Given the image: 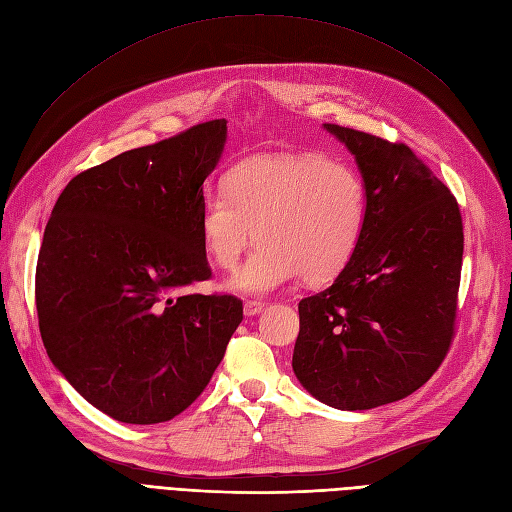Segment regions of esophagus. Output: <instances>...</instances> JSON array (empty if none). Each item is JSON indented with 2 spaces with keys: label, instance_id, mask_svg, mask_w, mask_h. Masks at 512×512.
<instances>
[{
  "label": "esophagus",
  "instance_id": "1",
  "mask_svg": "<svg viewBox=\"0 0 512 512\" xmlns=\"http://www.w3.org/2000/svg\"><path fill=\"white\" fill-rule=\"evenodd\" d=\"M262 309H265V303L262 301H245V305H243V312H245V316H256V314H260Z\"/></svg>",
  "mask_w": 512,
  "mask_h": 512
}]
</instances>
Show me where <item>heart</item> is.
<instances>
[{
	"instance_id": "b5f03b06",
	"label": "heart",
	"mask_w": 512,
	"mask_h": 512,
	"mask_svg": "<svg viewBox=\"0 0 512 512\" xmlns=\"http://www.w3.org/2000/svg\"><path fill=\"white\" fill-rule=\"evenodd\" d=\"M207 256L232 269L254 239L260 243L230 277L237 292L262 294L303 273L327 282L359 247L367 224L361 175L320 153L258 156L232 166L224 190H205L198 207Z\"/></svg>"
}]
</instances>
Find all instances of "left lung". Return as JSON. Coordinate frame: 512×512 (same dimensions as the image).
I'll return each mask as SVG.
<instances>
[{
	"mask_svg": "<svg viewBox=\"0 0 512 512\" xmlns=\"http://www.w3.org/2000/svg\"><path fill=\"white\" fill-rule=\"evenodd\" d=\"M367 190L363 239L335 282L299 301L292 369L339 410L414 393L455 337L463 224L457 198L406 143L324 123Z\"/></svg>",
	"mask_w": 512,
	"mask_h": 512,
	"instance_id": "left-lung-1",
	"label": "left lung"
}]
</instances>
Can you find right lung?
<instances>
[{"instance_id":"1","label":"right lung","mask_w":512,"mask_h":512,"mask_svg":"<svg viewBox=\"0 0 512 512\" xmlns=\"http://www.w3.org/2000/svg\"><path fill=\"white\" fill-rule=\"evenodd\" d=\"M213 119L130 149L61 192L36 265L40 335L53 365L121 423H164L207 389L243 320L211 280L200 239L203 183L220 160Z\"/></svg>"}]
</instances>
